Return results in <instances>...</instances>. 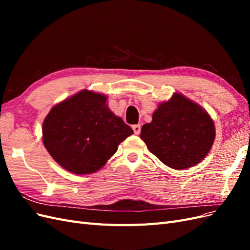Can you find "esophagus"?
<instances>
[{"mask_svg":"<svg viewBox=\"0 0 250 250\" xmlns=\"http://www.w3.org/2000/svg\"><path fill=\"white\" fill-rule=\"evenodd\" d=\"M132 129H133V132L135 134H139L141 132V125L140 124L139 125H133L132 126Z\"/></svg>","mask_w":250,"mask_h":250,"instance_id":"34e87169","label":"esophagus"}]
</instances>
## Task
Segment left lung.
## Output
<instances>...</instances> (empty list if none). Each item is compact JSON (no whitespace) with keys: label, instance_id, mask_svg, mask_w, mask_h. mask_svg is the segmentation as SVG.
<instances>
[{"label":"left lung","instance_id":"8db88e82","mask_svg":"<svg viewBox=\"0 0 250 250\" xmlns=\"http://www.w3.org/2000/svg\"><path fill=\"white\" fill-rule=\"evenodd\" d=\"M216 137L215 124L200 105L175 93L161 103L152 122L144 124L141 139L166 166L183 170L208 155Z\"/></svg>","mask_w":250,"mask_h":250}]
</instances>
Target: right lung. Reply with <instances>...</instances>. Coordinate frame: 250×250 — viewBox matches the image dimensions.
<instances>
[{"label":"right lung","instance_id":"right-lung-1","mask_svg":"<svg viewBox=\"0 0 250 250\" xmlns=\"http://www.w3.org/2000/svg\"><path fill=\"white\" fill-rule=\"evenodd\" d=\"M106 100L105 95L83 89L53 106L43 120V145L63 169L78 175L98 171L133 133Z\"/></svg>","mask_w":250,"mask_h":250}]
</instances>
